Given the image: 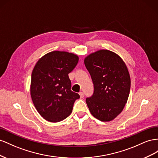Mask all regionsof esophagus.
<instances>
[{
    "mask_svg": "<svg viewBox=\"0 0 158 158\" xmlns=\"http://www.w3.org/2000/svg\"><path fill=\"white\" fill-rule=\"evenodd\" d=\"M79 95H80V97L81 98H83L84 97V93L83 92H79Z\"/></svg>",
    "mask_w": 158,
    "mask_h": 158,
    "instance_id": "obj_1",
    "label": "esophagus"
}]
</instances>
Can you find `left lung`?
Here are the masks:
<instances>
[{"label": "left lung", "mask_w": 158, "mask_h": 158, "mask_svg": "<svg viewBox=\"0 0 158 158\" xmlns=\"http://www.w3.org/2000/svg\"><path fill=\"white\" fill-rule=\"evenodd\" d=\"M84 63L94 85L93 95L86 98L92 115L110 121L123 111L130 90L127 67L115 53L101 49L85 57Z\"/></svg>", "instance_id": "8db88e82"}]
</instances>
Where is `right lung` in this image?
<instances>
[{"mask_svg": "<svg viewBox=\"0 0 158 158\" xmlns=\"http://www.w3.org/2000/svg\"><path fill=\"white\" fill-rule=\"evenodd\" d=\"M79 57L66 52L53 51L44 56L31 73L30 94L35 109L43 118L57 123L68 117L80 96L71 90L68 74Z\"/></svg>", "mask_w": 158, "mask_h": 158, "instance_id": "right-lung-1", "label": "right lung"}]
</instances>
